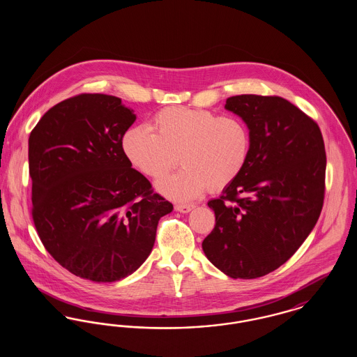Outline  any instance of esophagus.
Here are the masks:
<instances>
[{
  "label": "esophagus",
  "mask_w": 357,
  "mask_h": 357,
  "mask_svg": "<svg viewBox=\"0 0 357 357\" xmlns=\"http://www.w3.org/2000/svg\"><path fill=\"white\" fill-rule=\"evenodd\" d=\"M194 207H195V204H179L175 206V208H176L179 213H190Z\"/></svg>",
  "instance_id": "esophagus-1"
}]
</instances>
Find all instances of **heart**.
I'll return each mask as SVG.
<instances>
[{
	"mask_svg": "<svg viewBox=\"0 0 357 357\" xmlns=\"http://www.w3.org/2000/svg\"><path fill=\"white\" fill-rule=\"evenodd\" d=\"M121 150L134 167L153 179L166 176L178 165L179 153L185 167L159 182L158 188L172 199L188 201L207 186L218 190L237 178L250 151V131L236 115L167 107L147 127L128 128Z\"/></svg>",
	"mask_w": 357,
	"mask_h": 357,
	"instance_id": "b5f03b06",
	"label": "heart"
}]
</instances>
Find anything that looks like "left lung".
<instances>
[{"label": "left lung", "instance_id": "obj_1", "mask_svg": "<svg viewBox=\"0 0 357 357\" xmlns=\"http://www.w3.org/2000/svg\"><path fill=\"white\" fill-rule=\"evenodd\" d=\"M225 108L250 131L237 178L208 201L215 226L207 259L231 278H258L285 264L313 230L325 191L326 156L317 123L280 96L238 95Z\"/></svg>", "mask_w": 357, "mask_h": 357}]
</instances>
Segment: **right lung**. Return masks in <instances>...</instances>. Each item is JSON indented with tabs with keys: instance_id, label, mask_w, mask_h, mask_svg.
Masks as SVG:
<instances>
[{
	"instance_id": "right-lung-1",
	"label": "right lung",
	"mask_w": 357,
	"mask_h": 357,
	"mask_svg": "<svg viewBox=\"0 0 357 357\" xmlns=\"http://www.w3.org/2000/svg\"><path fill=\"white\" fill-rule=\"evenodd\" d=\"M135 120L116 96L82 93L52 107L29 136L36 230L84 280L115 282L137 271L174 208L123 153Z\"/></svg>"
}]
</instances>
